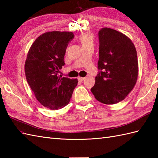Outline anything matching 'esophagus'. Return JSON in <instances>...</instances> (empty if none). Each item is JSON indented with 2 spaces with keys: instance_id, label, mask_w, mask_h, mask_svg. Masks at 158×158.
<instances>
[{
  "instance_id": "esophagus-1",
  "label": "esophagus",
  "mask_w": 158,
  "mask_h": 158,
  "mask_svg": "<svg viewBox=\"0 0 158 158\" xmlns=\"http://www.w3.org/2000/svg\"><path fill=\"white\" fill-rule=\"evenodd\" d=\"M84 79H85V77H78V80L81 82L84 81Z\"/></svg>"
}]
</instances>
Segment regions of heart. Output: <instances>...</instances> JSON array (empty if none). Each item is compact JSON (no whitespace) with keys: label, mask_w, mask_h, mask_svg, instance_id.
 <instances>
[{"label":"heart","mask_w":158,"mask_h":158,"mask_svg":"<svg viewBox=\"0 0 158 158\" xmlns=\"http://www.w3.org/2000/svg\"><path fill=\"white\" fill-rule=\"evenodd\" d=\"M79 39L80 43H81V44L83 46V47L93 45L94 36L92 33H89V32L84 33V34H83L79 36Z\"/></svg>","instance_id":"b5f03b06"}]
</instances>
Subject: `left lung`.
I'll return each mask as SVG.
<instances>
[{
	"instance_id": "1",
	"label": "left lung",
	"mask_w": 158,
	"mask_h": 158,
	"mask_svg": "<svg viewBox=\"0 0 158 158\" xmlns=\"http://www.w3.org/2000/svg\"><path fill=\"white\" fill-rule=\"evenodd\" d=\"M98 39L99 71L91 92L99 102L113 105L125 98L136 84V50L127 36L111 28L100 29Z\"/></svg>"
}]
</instances>
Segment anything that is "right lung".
Listing matches in <instances>:
<instances>
[{
  "mask_svg": "<svg viewBox=\"0 0 158 158\" xmlns=\"http://www.w3.org/2000/svg\"><path fill=\"white\" fill-rule=\"evenodd\" d=\"M74 36L71 32H45L35 40L28 53L26 80L38 101L51 110L68 105L78 83L77 79L58 73L65 64L64 57Z\"/></svg>",
  "mask_w": 158,
  "mask_h": 158,
  "instance_id": "right-lung-1",
  "label": "right lung"
}]
</instances>
